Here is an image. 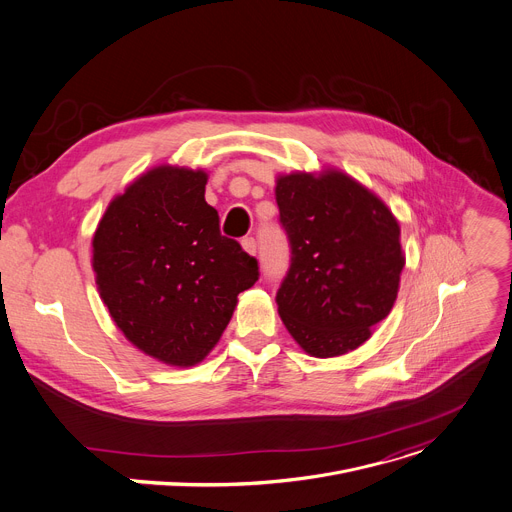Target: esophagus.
I'll return each instance as SVG.
<instances>
[{
	"label": "esophagus",
	"instance_id": "34e87169",
	"mask_svg": "<svg viewBox=\"0 0 512 512\" xmlns=\"http://www.w3.org/2000/svg\"><path fill=\"white\" fill-rule=\"evenodd\" d=\"M241 245H243V249H245L249 255H255V253H257V243H255L253 237H245V239L241 241Z\"/></svg>",
	"mask_w": 512,
	"mask_h": 512
}]
</instances>
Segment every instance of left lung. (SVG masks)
Instances as JSON below:
<instances>
[{
	"label": "left lung",
	"instance_id": "1",
	"mask_svg": "<svg viewBox=\"0 0 512 512\" xmlns=\"http://www.w3.org/2000/svg\"><path fill=\"white\" fill-rule=\"evenodd\" d=\"M275 202L292 249L275 296L288 333L320 359L357 349L398 296L406 257L396 216L333 167L277 175Z\"/></svg>",
	"mask_w": 512,
	"mask_h": 512
}]
</instances>
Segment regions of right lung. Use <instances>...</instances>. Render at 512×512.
Instances as JSON below:
<instances>
[{
	"instance_id": "obj_1",
	"label": "right lung",
	"mask_w": 512,
	"mask_h": 512,
	"mask_svg": "<svg viewBox=\"0 0 512 512\" xmlns=\"http://www.w3.org/2000/svg\"><path fill=\"white\" fill-rule=\"evenodd\" d=\"M206 183L204 169L157 165L108 204L91 239L116 327L173 367H192L216 347L237 296L259 277L257 259L220 235Z\"/></svg>"
}]
</instances>
